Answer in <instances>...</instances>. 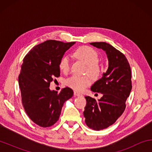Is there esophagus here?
I'll use <instances>...</instances> for the list:
<instances>
[{
	"label": "esophagus",
	"instance_id": "obj_1",
	"mask_svg": "<svg viewBox=\"0 0 152 152\" xmlns=\"http://www.w3.org/2000/svg\"><path fill=\"white\" fill-rule=\"evenodd\" d=\"M74 94L75 95V96H82V94H80V92H76V91H74Z\"/></svg>",
	"mask_w": 152,
	"mask_h": 152
}]
</instances>
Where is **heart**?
Returning <instances> with one entry per match:
<instances>
[{
	"instance_id": "obj_1",
	"label": "heart",
	"mask_w": 152,
	"mask_h": 152,
	"mask_svg": "<svg viewBox=\"0 0 152 152\" xmlns=\"http://www.w3.org/2000/svg\"><path fill=\"white\" fill-rule=\"evenodd\" d=\"M74 56L86 64V72L92 78H97L101 73V68L98 64L99 56L93 48L89 46H82L75 51ZM60 70L67 73L70 70V60L68 56H64L59 63ZM92 80L89 76H72L66 79V84L76 91H82L91 84Z\"/></svg>"
}]
</instances>
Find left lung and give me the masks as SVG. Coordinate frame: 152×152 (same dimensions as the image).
I'll return each instance as SVG.
<instances>
[{
    "mask_svg": "<svg viewBox=\"0 0 152 152\" xmlns=\"http://www.w3.org/2000/svg\"><path fill=\"white\" fill-rule=\"evenodd\" d=\"M90 44L102 49L107 56L109 66L101 79L91 86L92 92H100V99L85 96L86 105L83 113L89 128L99 131L115 123L125 109V102L132 91V71L123 53L106 42Z\"/></svg>",
    "mask_w": 152,
    "mask_h": 152,
    "instance_id": "8db88e82",
    "label": "left lung"
}]
</instances>
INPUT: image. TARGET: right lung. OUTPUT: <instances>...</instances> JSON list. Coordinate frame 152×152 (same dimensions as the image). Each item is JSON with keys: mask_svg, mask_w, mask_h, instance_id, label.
<instances>
[{"mask_svg": "<svg viewBox=\"0 0 152 152\" xmlns=\"http://www.w3.org/2000/svg\"><path fill=\"white\" fill-rule=\"evenodd\" d=\"M75 43L45 41L33 47L23 59L19 76L23 106L31 120L41 127L55 124L64 103L73 96L68 87L58 93L51 91L50 86L60 75V60Z\"/></svg>", "mask_w": 152, "mask_h": 152, "instance_id": "1", "label": "right lung"}]
</instances>
